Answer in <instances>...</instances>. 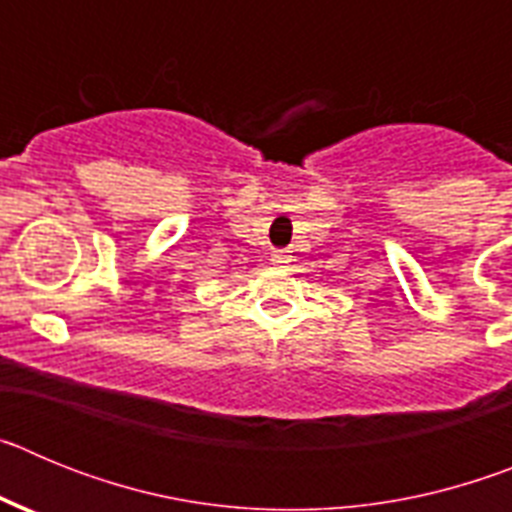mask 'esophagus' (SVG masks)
Instances as JSON below:
<instances>
[{"mask_svg": "<svg viewBox=\"0 0 512 512\" xmlns=\"http://www.w3.org/2000/svg\"><path fill=\"white\" fill-rule=\"evenodd\" d=\"M271 261H274V264H277V266H282V264H287L289 256L284 251H279V253H274V256H271Z\"/></svg>", "mask_w": 512, "mask_h": 512, "instance_id": "obj_1", "label": "esophagus"}]
</instances>
